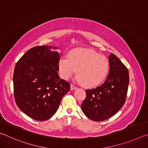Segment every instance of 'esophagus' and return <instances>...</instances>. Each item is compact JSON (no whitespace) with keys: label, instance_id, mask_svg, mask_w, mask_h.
Wrapping results in <instances>:
<instances>
[{"label":"esophagus","instance_id":"obj_1","mask_svg":"<svg viewBox=\"0 0 148 148\" xmlns=\"http://www.w3.org/2000/svg\"><path fill=\"white\" fill-rule=\"evenodd\" d=\"M71 89L72 90L76 89H77V87H76L75 86H74L73 84H71Z\"/></svg>","mask_w":148,"mask_h":148}]
</instances>
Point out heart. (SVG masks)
<instances>
[{
  "mask_svg": "<svg viewBox=\"0 0 148 148\" xmlns=\"http://www.w3.org/2000/svg\"><path fill=\"white\" fill-rule=\"evenodd\" d=\"M59 69L61 77L65 79L71 77L77 69L78 81L85 87H91L98 86L106 78L109 62L93 50L77 49L70 52L69 58L60 59Z\"/></svg>",
  "mask_w": 148,
  "mask_h": 148,
  "instance_id": "heart-1",
  "label": "heart"
}]
</instances>
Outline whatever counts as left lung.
Segmentation results:
<instances>
[{"label":"left lung","mask_w":148,"mask_h":148,"mask_svg":"<svg viewBox=\"0 0 148 148\" xmlns=\"http://www.w3.org/2000/svg\"><path fill=\"white\" fill-rule=\"evenodd\" d=\"M110 71L104 84L86 89L82 104L84 114L95 121L109 119L121 108L126 101L129 74L128 69L114 54L109 56Z\"/></svg>","instance_id":"1"}]
</instances>
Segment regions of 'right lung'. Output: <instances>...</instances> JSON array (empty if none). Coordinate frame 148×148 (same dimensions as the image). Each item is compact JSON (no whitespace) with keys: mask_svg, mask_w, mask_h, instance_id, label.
<instances>
[{"mask_svg":"<svg viewBox=\"0 0 148 148\" xmlns=\"http://www.w3.org/2000/svg\"><path fill=\"white\" fill-rule=\"evenodd\" d=\"M57 47L36 46L28 50L16 64L14 94L17 106L37 121L49 119L57 112L70 83L60 78V54Z\"/></svg>","mask_w":148,"mask_h":148,"instance_id":"right-lung-1","label":"right lung"}]
</instances>
